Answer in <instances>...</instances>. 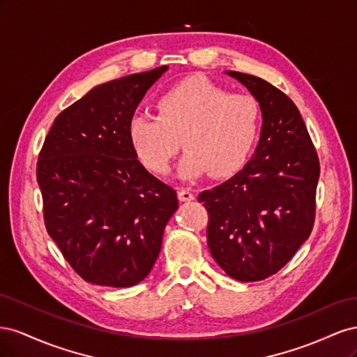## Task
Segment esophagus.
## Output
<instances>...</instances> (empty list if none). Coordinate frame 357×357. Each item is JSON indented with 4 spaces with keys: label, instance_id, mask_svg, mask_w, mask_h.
I'll return each instance as SVG.
<instances>
[{
    "label": "esophagus",
    "instance_id": "obj_1",
    "mask_svg": "<svg viewBox=\"0 0 357 357\" xmlns=\"http://www.w3.org/2000/svg\"><path fill=\"white\" fill-rule=\"evenodd\" d=\"M177 195H178L180 201H192L193 199V193L189 188H178Z\"/></svg>",
    "mask_w": 357,
    "mask_h": 357
}]
</instances>
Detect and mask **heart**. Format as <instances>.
I'll return each mask as SVG.
<instances>
[{
	"mask_svg": "<svg viewBox=\"0 0 357 357\" xmlns=\"http://www.w3.org/2000/svg\"><path fill=\"white\" fill-rule=\"evenodd\" d=\"M262 126V110L248 93H231L207 79L183 80L162 93L158 114L137 112L128 137L142 164L165 174L183 146L178 165L183 178L210 172L229 177L250 159Z\"/></svg>",
	"mask_w": 357,
	"mask_h": 357,
	"instance_id": "heart-1",
	"label": "heart"
}]
</instances>
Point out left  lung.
Wrapping results in <instances>:
<instances>
[{
  "mask_svg": "<svg viewBox=\"0 0 357 357\" xmlns=\"http://www.w3.org/2000/svg\"><path fill=\"white\" fill-rule=\"evenodd\" d=\"M226 74L261 105V139L241 171L201 192L198 201L208 211L214 261L238 282H259L280 271L310 236L320 164L298 107L286 93L256 75Z\"/></svg>",
  "mask_w": 357,
  "mask_h": 357,
  "instance_id": "8db88e82",
  "label": "left lung"
}]
</instances>
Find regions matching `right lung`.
<instances>
[{
  "mask_svg": "<svg viewBox=\"0 0 357 357\" xmlns=\"http://www.w3.org/2000/svg\"><path fill=\"white\" fill-rule=\"evenodd\" d=\"M167 66L95 86L61 112L41 147L45 225L84 282L129 287L156 262L177 193L142 165L128 125Z\"/></svg>",
  "mask_w": 357,
  "mask_h": 357,
  "instance_id": "add662e5",
  "label": "right lung"
}]
</instances>
